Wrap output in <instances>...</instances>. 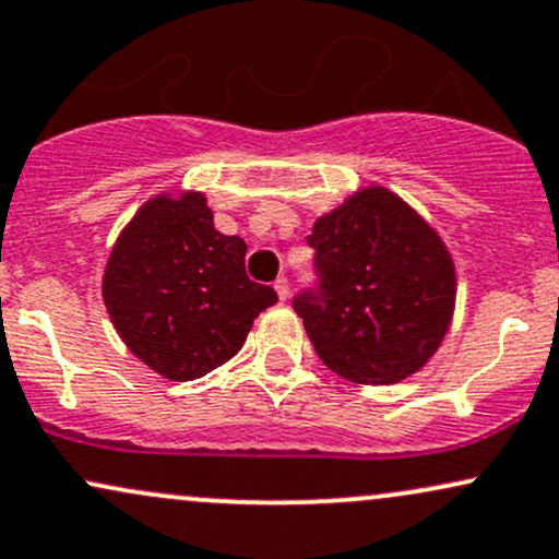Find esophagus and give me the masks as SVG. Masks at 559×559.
<instances>
[{
  "instance_id": "esophagus-1",
  "label": "esophagus",
  "mask_w": 559,
  "mask_h": 559,
  "mask_svg": "<svg viewBox=\"0 0 559 559\" xmlns=\"http://www.w3.org/2000/svg\"><path fill=\"white\" fill-rule=\"evenodd\" d=\"M275 292H278L281 299H288V278L286 275H281V278H275Z\"/></svg>"
}]
</instances>
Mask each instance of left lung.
Masks as SVG:
<instances>
[{
  "instance_id": "8db88e82",
  "label": "left lung",
  "mask_w": 559,
  "mask_h": 559,
  "mask_svg": "<svg viewBox=\"0 0 559 559\" xmlns=\"http://www.w3.org/2000/svg\"><path fill=\"white\" fill-rule=\"evenodd\" d=\"M314 278L292 299L314 352L361 385L399 382L437 352L455 301L453 260L388 190H365L314 224Z\"/></svg>"
}]
</instances>
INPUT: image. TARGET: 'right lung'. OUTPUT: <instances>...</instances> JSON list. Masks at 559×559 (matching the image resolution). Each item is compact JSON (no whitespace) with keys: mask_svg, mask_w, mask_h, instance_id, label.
I'll return each instance as SVG.
<instances>
[{"mask_svg":"<svg viewBox=\"0 0 559 559\" xmlns=\"http://www.w3.org/2000/svg\"><path fill=\"white\" fill-rule=\"evenodd\" d=\"M245 254V239L215 231L200 192L140 207L104 275L106 309L130 352L179 382L231 359L252 320L278 301L250 281Z\"/></svg>","mask_w":559,"mask_h":559,"instance_id":"right-lung-1","label":"right lung"}]
</instances>
